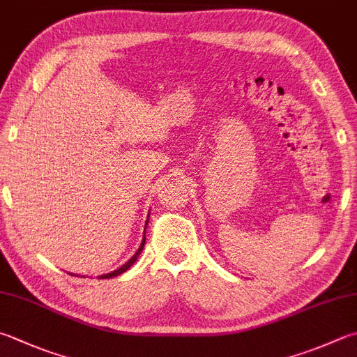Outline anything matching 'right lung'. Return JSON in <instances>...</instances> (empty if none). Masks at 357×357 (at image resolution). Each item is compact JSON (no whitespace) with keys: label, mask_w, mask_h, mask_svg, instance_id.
<instances>
[{"label":"right lung","mask_w":357,"mask_h":357,"mask_svg":"<svg viewBox=\"0 0 357 357\" xmlns=\"http://www.w3.org/2000/svg\"><path fill=\"white\" fill-rule=\"evenodd\" d=\"M146 225H147V220H146ZM144 244H146V228H144V236H143V241H141V245H139V248L138 250L135 252V255H133V257L126 262V264H123L119 268H116V271H113V272H110V273H105V275H99V278H113V277H118V275H121V273H124L127 268H129L133 262H135L137 259H138V257H139V253H141V250H143L144 248ZM73 275V273H71Z\"/></svg>","instance_id":"right-lung-1"}]
</instances>
